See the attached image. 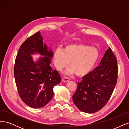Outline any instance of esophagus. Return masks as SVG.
Masks as SVG:
<instances>
[{
    "label": "esophagus",
    "mask_w": 129,
    "mask_h": 129,
    "mask_svg": "<svg viewBox=\"0 0 129 129\" xmlns=\"http://www.w3.org/2000/svg\"><path fill=\"white\" fill-rule=\"evenodd\" d=\"M62 80H63V81L65 82H68L70 80V79H69V78H68V77H64L63 79H62Z\"/></svg>",
    "instance_id": "esophagus-1"
}]
</instances>
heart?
I'll return each mask as SVG.
<instances>
[{
	"label": "heart",
	"mask_w": 129,
	"mask_h": 129,
	"mask_svg": "<svg viewBox=\"0 0 129 129\" xmlns=\"http://www.w3.org/2000/svg\"><path fill=\"white\" fill-rule=\"evenodd\" d=\"M99 57L98 50L83 44H72L63 49L57 48L54 52L53 62L56 69L62 71L69 64L65 74L74 73L79 76L88 74L94 67Z\"/></svg>",
	"instance_id": "obj_1"
}]
</instances>
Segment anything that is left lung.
I'll return each mask as SVG.
<instances>
[{
	"label": "left lung",
	"mask_w": 129,
	"mask_h": 129,
	"mask_svg": "<svg viewBox=\"0 0 129 129\" xmlns=\"http://www.w3.org/2000/svg\"><path fill=\"white\" fill-rule=\"evenodd\" d=\"M117 62L111 49L106 50L100 66L78 82L73 101L84 112L94 113L103 108L110 99L117 80Z\"/></svg>",
	"instance_id": "obj_1"
}]
</instances>
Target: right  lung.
<instances>
[{"instance_id": "right-lung-1", "label": "right lung", "mask_w": 129, "mask_h": 129, "mask_svg": "<svg viewBox=\"0 0 129 129\" xmlns=\"http://www.w3.org/2000/svg\"><path fill=\"white\" fill-rule=\"evenodd\" d=\"M35 53L42 56L34 61ZM53 52L43 42L39 31L20 46L15 58L14 76L21 99L33 108L45 106L54 95L53 88L60 83L61 77L50 66Z\"/></svg>"}]
</instances>
